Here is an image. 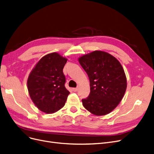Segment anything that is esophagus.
<instances>
[{
    "label": "esophagus",
    "mask_w": 154,
    "mask_h": 154,
    "mask_svg": "<svg viewBox=\"0 0 154 154\" xmlns=\"http://www.w3.org/2000/svg\"><path fill=\"white\" fill-rule=\"evenodd\" d=\"M78 89H79V88H73L72 89V90L74 91V92H77V91H78Z\"/></svg>",
    "instance_id": "esophagus-1"
}]
</instances>
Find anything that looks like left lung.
I'll use <instances>...</instances> for the list:
<instances>
[{"label":"left lung","mask_w":154,"mask_h":154,"mask_svg":"<svg viewBox=\"0 0 154 154\" xmlns=\"http://www.w3.org/2000/svg\"><path fill=\"white\" fill-rule=\"evenodd\" d=\"M79 62L90 81L89 95L82 99L84 107L97 116L108 114L122 101L126 89V78L121 63L102 51L84 55Z\"/></svg>","instance_id":"8db88e82"}]
</instances>
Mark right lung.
Masks as SVG:
<instances>
[{"mask_svg": "<svg viewBox=\"0 0 154 154\" xmlns=\"http://www.w3.org/2000/svg\"><path fill=\"white\" fill-rule=\"evenodd\" d=\"M67 59L51 53L39 60L28 79L31 99L42 111L50 114L63 108L70 92L65 88L63 69Z\"/></svg>", "mask_w": 154, "mask_h": 154, "instance_id": "obj_1", "label": "right lung"}]
</instances>
